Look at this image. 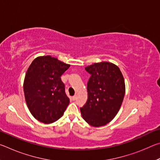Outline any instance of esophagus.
Here are the masks:
<instances>
[{
	"instance_id": "1",
	"label": "esophagus",
	"mask_w": 160,
	"mask_h": 160,
	"mask_svg": "<svg viewBox=\"0 0 160 160\" xmlns=\"http://www.w3.org/2000/svg\"><path fill=\"white\" fill-rule=\"evenodd\" d=\"M76 98H77V96L76 95H74L73 97H72V100H73V101H75V100L76 99Z\"/></svg>"
}]
</instances>
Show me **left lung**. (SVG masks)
Returning <instances> with one entry per match:
<instances>
[{"label": "left lung", "mask_w": 160, "mask_h": 160, "mask_svg": "<svg viewBox=\"0 0 160 160\" xmlns=\"http://www.w3.org/2000/svg\"><path fill=\"white\" fill-rule=\"evenodd\" d=\"M91 75L88 82V99L80 108L87 123L94 127L109 123L117 114L125 95V82L119 68L109 62L85 68Z\"/></svg>", "instance_id": "obj_1"}]
</instances>
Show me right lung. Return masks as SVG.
<instances>
[{
    "label": "right lung",
    "mask_w": 160,
    "mask_h": 160,
    "mask_svg": "<svg viewBox=\"0 0 160 160\" xmlns=\"http://www.w3.org/2000/svg\"><path fill=\"white\" fill-rule=\"evenodd\" d=\"M69 67L51 56L37 57L29 66L24 93L29 111L38 121L51 123L63 116L70 100L61 76Z\"/></svg>",
    "instance_id": "add662e5"
}]
</instances>
